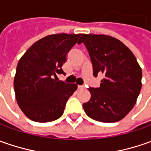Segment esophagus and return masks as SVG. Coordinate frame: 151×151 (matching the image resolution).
Instances as JSON below:
<instances>
[{"label":"esophagus","mask_w":151,"mask_h":151,"mask_svg":"<svg viewBox=\"0 0 151 151\" xmlns=\"http://www.w3.org/2000/svg\"><path fill=\"white\" fill-rule=\"evenodd\" d=\"M84 88H85L84 86H80V85L78 86V89H84Z\"/></svg>","instance_id":"esophagus-1"}]
</instances>
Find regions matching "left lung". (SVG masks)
I'll return each instance as SVG.
<instances>
[{
	"instance_id": "obj_1",
	"label": "left lung",
	"mask_w": 151,
	"mask_h": 151,
	"mask_svg": "<svg viewBox=\"0 0 151 151\" xmlns=\"http://www.w3.org/2000/svg\"><path fill=\"white\" fill-rule=\"evenodd\" d=\"M88 50L93 76L102 73L98 88L89 87L91 99L83 103L91 119L102 123L123 119L136 103L142 70L134 54L120 40L103 34H82L78 44Z\"/></svg>"
}]
</instances>
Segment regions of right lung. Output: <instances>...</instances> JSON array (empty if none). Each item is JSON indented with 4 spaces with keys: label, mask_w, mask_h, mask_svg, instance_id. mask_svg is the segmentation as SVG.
<instances>
[{
    "label": "right lung",
    "mask_w": 151,
    "mask_h": 151,
    "mask_svg": "<svg viewBox=\"0 0 151 151\" xmlns=\"http://www.w3.org/2000/svg\"><path fill=\"white\" fill-rule=\"evenodd\" d=\"M81 34L58 33L39 39L22 56L14 77L17 104L29 119L47 123L60 118L76 84L56 81L66 55Z\"/></svg>",
    "instance_id": "right-lung-1"
}]
</instances>
